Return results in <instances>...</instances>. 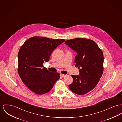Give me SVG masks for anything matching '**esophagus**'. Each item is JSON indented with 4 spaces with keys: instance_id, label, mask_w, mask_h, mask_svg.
Instances as JSON below:
<instances>
[{
    "instance_id": "34e87169",
    "label": "esophagus",
    "mask_w": 122,
    "mask_h": 122,
    "mask_svg": "<svg viewBox=\"0 0 122 122\" xmlns=\"http://www.w3.org/2000/svg\"><path fill=\"white\" fill-rule=\"evenodd\" d=\"M66 76V75H64V74H60V76H61V77H65Z\"/></svg>"
}]
</instances>
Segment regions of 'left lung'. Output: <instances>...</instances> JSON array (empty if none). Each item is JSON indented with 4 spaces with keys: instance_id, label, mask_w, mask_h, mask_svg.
<instances>
[{
    "instance_id": "8db88e82",
    "label": "left lung",
    "mask_w": 122,
    "mask_h": 122,
    "mask_svg": "<svg viewBox=\"0 0 122 122\" xmlns=\"http://www.w3.org/2000/svg\"><path fill=\"white\" fill-rule=\"evenodd\" d=\"M65 44L77 52L75 63L80 71V76L71 75L73 81L69 87L74 93L85 94L95 87L102 76L104 70L103 52L96 43L89 39L69 40Z\"/></svg>"
}]
</instances>
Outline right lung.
Returning <instances> with one entry per match:
<instances>
[{
	"instance_id": "1",
	"label": "right lung",
	"mask_w": 122,
	"mask_h": 122,
	"mask_svg": "<svg viewBox=\"0 0 122 122\" xmlns=\"http://www.w3.org/2000/svg\"><path fill=\"white\" fill-rule=\"evenodd\" d=\"M65 41L34 36L21 46L17 71L22 81L34 93L39 95L48 93L59 79V73L49 71L43 64L49 61L52 51Z\"/></svg>"
}]
</instances>
